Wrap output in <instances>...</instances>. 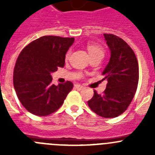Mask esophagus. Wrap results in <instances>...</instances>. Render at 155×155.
<instances>
[{"mask_svg":"<svg viewBox=\"0 0 155 155\" xmlns=\"http://www.w3.org/2000/svg\"><path fill=\"white\" fill-rule=\"evenodd\" d=\"M74 88H75V89L79 90V91H80V90L83 89V88H84V87H83L82 85H81V84H75Z\"/></svg>","mask_w":155,"mask_h":155,"instance_id":"1","label":"esophagus"}]
</instances>
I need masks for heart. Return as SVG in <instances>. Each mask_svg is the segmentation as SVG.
<instances>
[{"label":"heart","instance_id":"1","mask_svg":"<svg viewBox=\"0 0 155 155\" xmlns=\"http://www.w3.org/2000/svg\"><path fill=\"white\" fill-rule=\"evenodd\" d=\"M87 51H88V53H89L90 57H94V56L97 55H104V51L102 50V48L99 46H97V45L94 44H91V43H89V44H87ZM70 51L68 52L67 53V55H66V58L68 59L70 56Z\"/></svg>","mask_w":155,"mask_h":155}]
</instances>
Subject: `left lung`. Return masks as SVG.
Segmentation results:
<instances>
[{
    "mask_svg": "<svg viewBox=\"0 0 155 155\" xmlns=\"http://www.w3.org/2000/svg\"><path fill=\"white\" fill-rule=\"evenodd\" d=\"M110 50V59L102 71L108 81L102 94L94 90L87 101L90 109L104 118H114L125 112L134 98L139 80L137 57L127 42L112 34H103Z\"/></svg>",
    "mask_w": 155,
    "mask_h": 155,
    "instance_id": "1",
    "label": "left lung"
}]
</instances>
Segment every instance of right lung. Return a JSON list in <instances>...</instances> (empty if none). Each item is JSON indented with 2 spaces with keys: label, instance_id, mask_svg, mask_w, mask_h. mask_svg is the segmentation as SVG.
I'll return each instance as SVG.
<instances>
[{
  "label": "right lung",
  "instance_id": "1",
  "mask_svg": "<svg viewBox=\"0 0 155 155\" xmlns=\"http://www.w3.org/2000/svg\"><path fill=\"white\" fill-rule=\"evenodd\" d=\"M74 38L45 35L30 42L21 52L14 70V87L19 101L29 113L45 116L64 103L73 84H52L51 73L63 68L66 53Z\"/></svg>",
  "mask_w": 155,
  "mask_h": 155
}]
</instances>
